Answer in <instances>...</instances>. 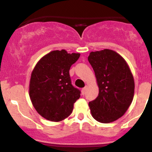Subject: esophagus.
Returning a JSON list of instances; mask_svg holds the SVG:
<instances>
[{
    "label": "esophagus",
    "mask_w": 152,
    "mask_h": 152,
    "mask_svg": "<svg viewBox=\"0 0 152 152\" xmlns=\"http://www.w3.org/2000/svg\"><path fill=\"white\" fill-rule=\"evenodd\" d=\"M86 88H87V86H86L85 88H83V89H82V94H83V95H85V93H86Z\"/></svg>",
    "instance_id": "1"
}]
</instances>
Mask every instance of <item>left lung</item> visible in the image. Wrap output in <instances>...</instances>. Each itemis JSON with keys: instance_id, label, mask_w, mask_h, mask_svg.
<instances>
[{"instance_id": "left-lung-1", "label": "left lung", "mask_w": 152, "mask_h": 152, "mask_svg": "<svg viewBox=\"0 0 152 152\" xmlns=\"http://www.w3.org/2000/svg\"><path fill=\"white\" fill-rule=\"evenodd\" d=\"M88 60L99 88L96 99L88 103L91 116L102 124L113 122L124 115L132 103L133 76L124 57L114 50L91 51Z\"/></svg>"}]
</instances>
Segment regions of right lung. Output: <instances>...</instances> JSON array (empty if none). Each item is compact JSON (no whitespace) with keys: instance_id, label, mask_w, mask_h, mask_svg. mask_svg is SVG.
Masks as SVG:
<instances>
[{"instance_id":"1","label":"right lung","mask_w":152,"mask_h":152,"mask_svg":"<svg viewBox=\"0 0 152 152\" xmlns=\"http://www.w3.org/2000/svg\"><path fill=\"white\" fill-rule=\"evenodd\" d=\"M80 54L53 50L42 57L31 74L29 97L36 111L46 120L59 122L70 115L80 91L71 84L70 66Z\"/></svg>"}]
</instances>
